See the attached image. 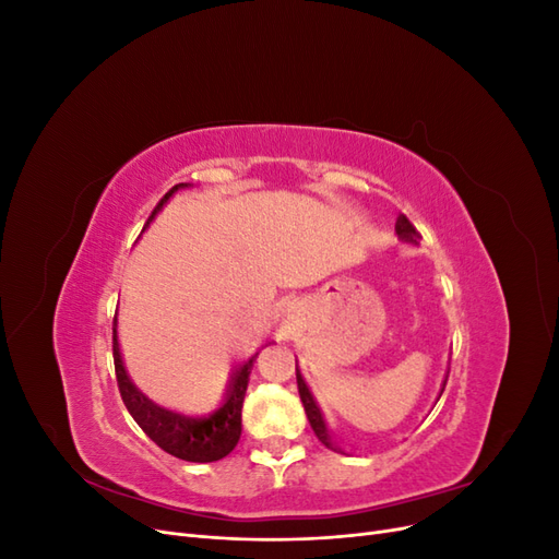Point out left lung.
Returning a JSON list of instances; mask_svg holds the SVG:
<instances>
[{
	"instance_id": "left-lung-1",
	"label": "left lung",
	"mask_w": 559,
	"mask_h": 559,
	"mask_svg": "<svg viewBox=\"0 0 559 559\" xmlns=\"http://www.w3.org/2000/svg\"><path fill=\"white\" fill-rule=\"evenodd\" d=\"M396 233H399V238L405 240V242L417 245V240H421L419 230L408 222V216H405V214L399 216ZM296 380H298V394H300V401H302V408H306V415H308V419H310V427H312L314 436H317L319 441L324 443L326 448L335 450V445L331 443V436H329V431H326L324 417H321V413H319V408H317V403H314V399H312V394H310V389H308L306 380H302V376L298 373V370H296ZM445 382H448V380H445ZM445 382H443V389H445Z\"/></svg>"
}]
</instances>
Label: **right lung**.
I'll list each match as a JSON object with an SVG mask.
<instances>
[{
  "label": "right lung",
  "mask_w": 559,
  "mask_h": 559,
  "mask_svg": "<svg viewBox=\"0 0 559 559\" xmlns=\"http://www.w3.org/2000/svg\"><path fill=\"white\" fill-rule=\"evenodd\" d=\"M183 186L186 183L173 186V189L160 198L156 210L151 212L148 222L165 205L167 198H170L177 189H183ZM111 349H114L118 392H121L126 408L132 415V419L142 427V431L160 450H165L167 454H173V456H177V460H183V462L205 464V462L224 460V456L228 452H233L235 445H238L240 433H242V401H245L253 361H257L259 354H253V357L245 366H240V370H235L222 408L207 417H186V415L160 408V405L148 401L140 392V389L130 382L126 368H123V361H121V352H118L116 329H114Z\"/></svg>",
  "instance_id": "1"
}]
</instances>
